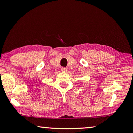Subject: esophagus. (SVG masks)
I'll return each instance as SVG.
<instances>
[{"label":"esophagus","mask_w":133,"mask_h":133,"mask_svg":"<svg viewBox=\"0 0 133 133\" xmlns=\"http://www.w3.org/2000/svg\"><path fill=\"white\" fill-rule=\"evenodd\" d=\"M62 71L63 72H64V73H66V72H67V69L66 68V67H62Z\"/></svg>","instance_id":"34e87169"}]
</instances>
